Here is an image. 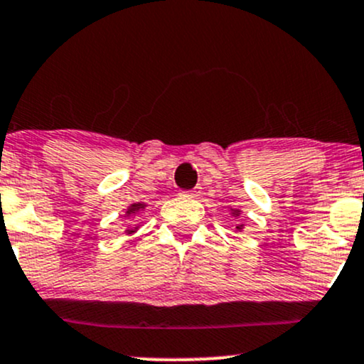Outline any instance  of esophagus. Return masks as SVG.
Segmentation results:
<instances>
[{
	"label": "esophagus",
	"mask_w": 364,
	"mask_h": 364,
	"mask_svg": "<svg viewBox=\"0 0 364 364\" xmlns=\"http://www.w3.org/2000/svg\"><path fill=\"white\" fill-rule=\"evenodd\" d=\"M183 193H185L186 196H191V198H196V196H200V193H202V188H200V186H195L193 190H190V191H183Z\"/></svg>",
	"instance_id": "1"
}]
</instances>
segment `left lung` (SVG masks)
<instances>
[{
    "mask_svg": "<svg viewBox=\"0 0 364 364\" xmlns=\"http://www.w3.org/2000/svg\"><path fill=\"white\" fill-rule=\"evenodd\" d=\"M231 214L237 217V215H240V210H235V208H231ZM236 229H237V231H241V229H243V225H236Z\"/></svg>",
    "mask_w": 364,
    "mask_h": 364,
    "instance_id": "8db88e82",
    "label": "left lung"
}]
</instances>
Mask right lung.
<instances>
[{
	"instance_id": "obj_1",
	"label": "right lung",
	"mask_w": 364,
	"mask_h": 364,
	"mask_svg": "<svg viewBox=\"0 0 364 364\" xmlns=\"http://www.w3.org/2000/svg\"><path fill=\"white\" fill-rule=\"evenodd\" d=\"M144 208H145V203H140V202L139 203H133V205L128 207L127 215H136L140 210H144ZM136 229H139V228H129V229H127V232H128V235H133V232H135Z\"/></svg>"
}]
</instances>
